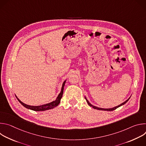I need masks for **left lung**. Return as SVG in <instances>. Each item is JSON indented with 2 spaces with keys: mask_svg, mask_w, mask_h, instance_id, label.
<instances>
[{
  "mask_svg": "<svg viewBox=\"0 0 146 146\" xmlns=\"http://www.w3.org/2000/svg\"><path fill=\"white\" fill-rule=\"evenodd\" d=\"M131 98V97H130ZM130 98H129L126 101H125L124 102H123L122 103H121V105H118V106H116V107H114V108H111V109H103V108H98V107H96V106H93L92 105H91V104L89 102V101L87 99V98L85 97V99H86V100H87V103H88V105L90 106H91V107H92V108H94V109H97V110H105V111H113V110H115L116 109H117L118 108H119V107H120V106H122V105H123L124 104H125L128 100H129V99H130Z\"/></svg>",
  "mask_w": 146,
  "mask_h": 146,
  "instance_id": "1",
  "label": "left lung"
}]
</instances>
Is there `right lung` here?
Listing matches in <instances>:
<instances>
[{
  "instance_id": "add662e5",
  "label": "right lung",
  "mask_w": 146,
  "mask_h": 146,
  "mask_svg": "<svg viewBox=\"0 0 146 146\" xmlns=\"http://www.w3.org/2000/svg\"><path fill=\"white\" fill-rule=\"evenodd\" d=\"M65 80L63 84H62V88H61V91L59 93V94L58 95V96H57L56 100L55 101H53L51 103H47V104H45V105H40V106H30V105H28L27 104H25L24 103L22 102L17 97V96L16 98H17L19 102V103L21 104L23 106H24L25 108H26L27 109L33 110V111H45L47 110H49V109H54V108L56 107L60 102V99L62 97V95H63V93H64V86H65V84L66 82Z\"/></svg>"
}]
</instances>
